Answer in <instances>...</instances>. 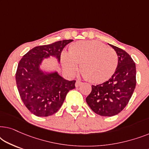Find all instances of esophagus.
<instances>
[{
    "instance_id": "esophagus-1",
    "label": "esophagus",
    "mask_w": 149,
    "mask_h": 149,
    "mask_svg": "<svg viewBox=\"0 0 149 149\" xmlns=\"http://www.w3.org/2000/svg\"><path fill=\"white\" fill-rule=\"evenodd\" d=\"M82 84H83V82H81V81H77L76 83H75V86L77 87L80 86V85Z\"/></svg>"
}]
</instances>
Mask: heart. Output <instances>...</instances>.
I'll return each mask as SVG.
<instances>
[{"label": "heart", "mask_w": 149, "mask_h": 149, "mask_svg": "<svg viewBox=\"0 0 149 149\" xmlns=\"http://www.w3.org/2000/svg\"><path fill=\"white\" fill-rule=\"evenodd\" d=\"M62 66L69 74H73L80 65L83 77L92 83L107 81L115 72L118 56L113 49L100 42L80 41L69 48V54L62 53Z\"/></svg>", "instance_id": "1"}]
</instances>
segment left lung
<instances>
[{
	"label": "left lung",
	"instance_id": "obj_1",
	"mask_svg": "<svg viewBox=\"0 0 149 149\" xmlns=\"http://www.w3.org/2000/svg\"><path fill=\"white\" fill-rule=\"evenodd\" d=\"M110 46L118 56L117 69L107 81L92 85L91 93L86 97L91 109L102 117L119 114L129 102L136 85V64L131 56L122 49Z\"/></svg>",
	"mask_w": 149,
	"mask_h": 149
}]
</instances>
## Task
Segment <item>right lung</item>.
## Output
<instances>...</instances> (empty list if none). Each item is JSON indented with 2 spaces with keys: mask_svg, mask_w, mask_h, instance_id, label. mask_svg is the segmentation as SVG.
<instances>
[{
  "mask_svg": "<svg viewBox=\"0 0 149 149\" xmlns=\"http://www.w3.org/2000/svg\"><path fill=\"white\" fill-rule=\"evenodd\" d=\"M73 40H63L34 47L18 64L16 84L26 108L37 117L54 115L62 107L66 94L75 88L76 81H67L57 72L45 74L39 70L42 59L56 56L59 62L64 47Z\"/></svg>",
  "mask_w": 149,
  "mask_h": 149,
  "instance_id": "add662e5",
  "label": "right lung"
}]
</instances>
